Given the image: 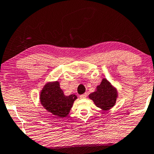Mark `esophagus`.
Listing matches in <instances>:
<instances>
[{
	"instance_id": "34e87169",
	"label": "esophagus",
	"mask_w": 154,
	"mask_h": 154,
	"mask_svg": "<svg viewBox=\"0 0 154 154\" xmlns=\"http://www.w3.org/2000/svg\"><path fill=\"white\" fill-rule=\"evenodd\" d=\"M87 94H82V95H80V96H79V98H82V99H83V98H87Z\"/></svg>"
}]
</instances>
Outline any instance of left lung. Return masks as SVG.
Instances as JSON below:
<instances>
[{
    "label": "left lung",
    "instance_id": "obj_1",
    "mask_svg": "<svg viewBox=\"0 0 154 154\" xmlns=\"http://www.w3.org/2000/svg\"><path fill=\"white\" fill-rule=\"evenodd\" d=\"M89 97L98 108L102 110H108L116 104L118 91L107 79L104 78L100 85L97 86L96 91L90 94Z\"/></svg>",
    "mask_w": 154,
    "mask_h": 154
}]
</instances>
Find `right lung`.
I'll return each mask as SVG.
<instances>
[{
  "label": "right lung",
  "instance_id": "1",
  "mask_svg": "<svg viewBox=\"0 0 154 154\" xmlns=\"http://www.w3.org/2000/svg\"><path fill=\"white\" fill-rule=\"evenodd\" d=\"M77 96H65L58 81L46 83L40 93V102L45 109L58 118L69 114Z\"/></svg>",
  "mask_w": 154,
  "mask_h": 154
}]
</instances>
